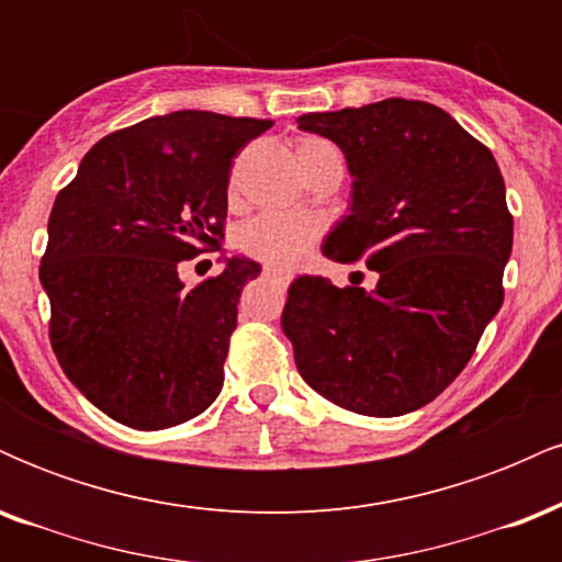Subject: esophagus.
<instances>
[{
    "label": "esophagus",
    "mask_w": 562,
    "mask_h": 562,
    "mask_svg": "<svg viewBox=\"0 0 562 562\" xmlns=\"http://www.w3.org/2000/svg\"><path fill=\"white\" fill-rule=\"evenodd\" d=\"M263 274H267V277H274V280H282V282H290V280H293V274H290L288 269H277V267H263Z\"/></svg>",
    "instance_id": "34e87169"
}]
</instances>
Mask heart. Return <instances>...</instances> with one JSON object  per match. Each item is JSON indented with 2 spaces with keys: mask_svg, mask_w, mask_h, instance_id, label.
Wrapping results in <instances>:
<instances>
[{
  "mask_svg": "<svg viewBox=\"0 0 562 562\" xmlns=\"http://www.w3.org/2000/svg\"><path fill=\"white\" fill-rule=\"evenodd\" d=\"M295 156H299L303 173L312 171L314 166L327 164V160L344 166V156H340L338 147L330 139L312 137V134L299 139ZM319 235L322 227L314 218L267 211V214H259L243 224L237 232V245H240L243 254L272 263V267H295L319 240Z\"/></svg>",
  "mask_w": 562,
  "mask_h": 562,
  "instance_id": "heart-1",
  "label": "heart"
}]
</instances>
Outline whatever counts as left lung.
Wrapping results in <instances>:
<instances>
[{
    "label": "left lung",
    "instance_id": "1",
    "mask_svg": "<svg viewBox=\"0 0 562 562\" xmlns=\"http://www.w3.org/2000/svg\"><path fill=\"white\" fill-rule=\"evenodd\" d=\"M299 126L333 139L353 177L351 209L322 254L364 261L378 285L299 277L282 312L295 367L357 415L420 409L465 370L505 301L513 216L499 166L423 100L306 113Z\"/></svg>",
    "mask_w": 562,
    "mask_h": 562
}]
</instances>
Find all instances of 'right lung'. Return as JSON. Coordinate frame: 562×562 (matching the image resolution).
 <instances>
[{"label": "right lung", "mask_w": 562, "mask_h": 562, "mask_svg": "<svg viewBox=\"0 0 562 562\" xmlns=\"http://www.w3.org/2000/svg\"><path fill=\"white\" fill-rule=\"evenodd\" d=\"M272 121L156 115L102 137L57 192L38 280L70 383L115 423L164 430L214 404L245 282L227 259L187 288L182 261L222 248L232 158Z\"/></svg>", "instance_id": "right-lung-1"}]
</instances>
